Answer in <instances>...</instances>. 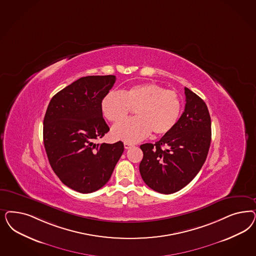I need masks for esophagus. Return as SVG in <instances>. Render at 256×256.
Instances as JSON below:
<instances>
[{
	"mask_svg": "<svg viewBox=\"0 0 256 256\" xmlns=\"http://www.w3.org/2000/svg\"><path fill=\"white\" fill-rule=\"evenodd\" d=\"M131 147H132V144H131V143H128V142L124 143V148H126V150H128V148H130Z\"/></svg>",
	"mask_w": 256,
	"mask_h": 256,
	"instance_id": "esophagus-1",
	"label": "esophagus"
}]
</instances>
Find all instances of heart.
Masks as SVG:
<instances>
[{"instance_id":"1","label":"heart","mask_w":256,"mask_h":256,"mask_svg":"<svg viewBox=\"0 0 256 256\" xmlns=\"http://www.w3.org/2000/svg\"><path fill=\"white\" fill-rule=\"evenodd\" d=\"M136 108V118L122 120L113 126L116 140L134 143L156 134L170 132L179 120L182 102L174 90H165L154 82L134 86L122 93L111 91L102 100L104 116L111 122L124 118Z\"/></svg>"}]
</instances>
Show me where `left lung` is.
I'll return each mask as SVG.
<instances>
[{
	"instance_id": "8db88e82",
	"label": "left lung",
	"mask_w": 256,
	"mask_h": 256,
	"mask_svg": "<svg viewBox=\"0 0 256 256\" xmlns=\"http://www.w3.org/2000/svg\"><path fill=\"white\" fill-rule=\"evenodd\" d=\"M184 111L174 128L156 144H142L141 177L152 190L172 194L194 179L206 160L211 118L197 94L184 88Z\"/></svg>"
}]
</instances>
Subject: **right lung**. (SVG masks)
Instances as JSON below:
<instances>
[{
    "label": "right lung",
    "mask_w": 256,
    "mask_h": 256,
    "mask_svg": "<svg viewBox=\"0 0 256 256\" xmlns=\"http://www.w3.org/2000/svg\"><path fill=\"white\" fill-rule=\"evenodd\" d=\"M115 75L86 76L58 92L43 120V141L50 165L61 182L80 193H91L110 179L124 143L96 144L109 131L102 100Z\"/></svg>",
    "instance_id": "1"
}]
</instances>
